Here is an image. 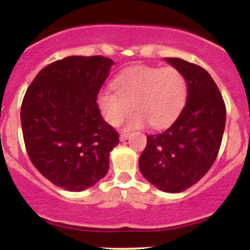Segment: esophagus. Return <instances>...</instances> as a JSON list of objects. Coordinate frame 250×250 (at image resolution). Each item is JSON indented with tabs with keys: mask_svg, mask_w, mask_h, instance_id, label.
<instances>
[{
	"mask_svg": "<svg viewBox=\"0 0 250 250\" xmlns=\"http://www.w3.org/2000/svg\"><path fill=\"white\" fill-rule=\"evenodd\" d=\"M129 137V133H121V135H120V140L121 141H125V140H127Z\"/></svg>",
	"mask_w": 250,
	"mask_h": 250,
	"instance_id": "esophagus-1",
	"label": "esophagus"
}]
</instances>
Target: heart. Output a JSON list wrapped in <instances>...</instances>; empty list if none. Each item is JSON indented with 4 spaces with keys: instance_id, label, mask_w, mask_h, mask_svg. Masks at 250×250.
<instances>
[{
    "instance_id": "obj_1",
    "label": "heart",
    "mask_w": 250,
    "mask_h": 250,
    "mask_svg": "<svg viewBox=\"0 0 250 250\" xmlns=\"http://www.w3.org/2000/svg\"><path fill=\"white\" fill-rule=\"evenodd\" d=\"M114 88L103 89L97 96V105L103 119L111 125H119L130 113L128 128H139L148 122L154 128L168 125L185 104L187 83L175 68L133 67L120 74Z\"/></svg>"
}]
</instances>
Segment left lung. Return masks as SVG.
<instances>
[{"instance_id": "1", "label": "left lung", "mask_w": 250, "mask_h": 250, "mask_svg": "<svg viewBox=\"0 0 250 250\" xmlns=\"http://www.w3.org/2000/svg\"><path fill=\"white\" fill-rule=\"evenodd\" d=\"M166 61L185 77L187 101L170 127L148 135L139 167L155 187L180 193L199 182L214 165L225 131L226 104L207 70L176 57Z\"/></svg>"}]
</instances>
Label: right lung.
<instances>
[{
  "label": "right lung",
  "mask_w": 250,
  "mask_h": 250,
  "mask_svg": "<svg viewBox=\"0 0 250 250\" xmlns=\"http://www.w3.org/2000/svg\"><path fill=\"white\" fill-rule=\"evenodd\" d=\"M113 63L99 55L68 56L43 68L25 91L27 153L45 179L65 190H84L101 180L120 142L96 102Z\"/></svg>",
  "instance_id": "right-lung-1"
}]
</instances>
